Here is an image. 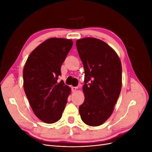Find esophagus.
<instances>
[{"label": "esophagus", "instance_id": "1", "mask_svg": "<svg viewBox=\"0 0 152 152\" xmlns=\"http://www.w3.org/2000/svg\"><path fill=\"white\" fill-rule=\"evenodd\" d=\"M77 87H72V90L73 92H75L77 90Z\"/></svg>", "mask_w": 152, "mask_h": 152}]
</instances>
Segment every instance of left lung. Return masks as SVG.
<instances>
[{
    "mask_svg": "<svg viewBox=\"0 0 152 152\" xmlns=\"http://www.w3.org/2000/svg\"><path fill=\"white\" fill-rule=\"evenodd\" d=\"M76 46L85 72L80 117L87 125L98 126L111 116L120 95L121 62L116 52L99 39H79Z\"/></svg>",
    "mask_w": 152,
    "mask_h": 152,
    "instance_id": "8db88e82",
    "label": "left lung"
}]
</instances>
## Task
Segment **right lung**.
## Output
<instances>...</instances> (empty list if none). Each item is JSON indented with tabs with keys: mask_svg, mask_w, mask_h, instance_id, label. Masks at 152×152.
Returning <instances> with one entry per match:
<instances>
[{
	"mask_svg": "<svg viewBox=\"0 0 152 152\" xmlns=\"http://www.w3.org/2000/svg\"><path fill=\"white\" fill-rule=\"evenodd\" d=\"M73 43L63 38L45 40L31 53L24 66L25 94L37 117L47 124L61 118L71 93L70 87L58 79Z\"/></svg>",
	"mask_w": 152,
	"mask_h": 152,
	"instance_id": "obj_1",
	"label": "right lung"
}]
</instances>
